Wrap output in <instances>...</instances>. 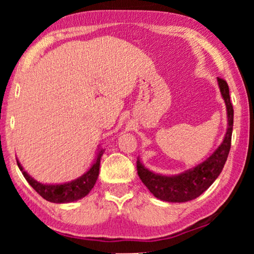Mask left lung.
I'll use <instances>...</instances> for the list:
<instances>
[{
	"label": "left lung",
	"mask_w": 254,
	"mask_h": 254,
	"mask_svg": "<svg viewBox=\"0 0 254 254\" xmlns=\"http://www.w3.org/2000/svg\"><path fill=\"white\" fill-rule=\"evenodd\" d=\"M221 95L228 113V129L220 147L206 161L195 168L187 170L178 176H162L145 169L140 159L136 162L137 175L148 190L159 200L168 202H186L200 196L213 184L223 170L231 147L234 107H232L228 83L217 77Z\"/></svg>",
	"instance_id": "1"
}]
</instances>
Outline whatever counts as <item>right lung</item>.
<instances>
[{"label":"right lung","mask_w":254,"mask_h":254,"mask_svg":"<svg viewBox=\"0 0 254 254\" xmlns=\"http://www.w3.org/2000/svg\"><path fill=\"white\" fill-rule=\"evenodd\" d=\"M104 154V150L99 149L97 152L95 162L89 171H86L84 175L79 177V178L72 180L70 183L59 184V185H48V184H41L37 180H34L32 177H30L27 173L24 171L23 166L20 163L17 161V165L20 171H22L24 178L26 182L36 190V192L44 197L45 200L50 201L54 203H67L72 202V201L79 200L85 195H88L92 187L95 186L99 175V165L100 158Z\"/></svg>","instance_id":"obj_1"}]
</instances>
